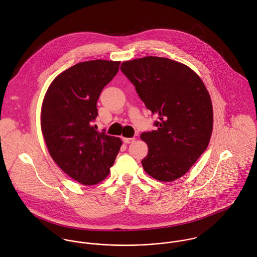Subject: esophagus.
<instances>
[{"instance_id":"34e87169","label":"esophagus","mask_w":257,"mask_h":257,"mask_svg":"<svg viewBox=\"0 0 257 257\" xmlns=\"http://www.w3.org/2000/svg\"><path fill=\"white\" fill-rule=\"evenodd\" d=\"M135 141H136L135 138H123L124 144H132V143H134Z\"/></svg>"}]
</instances>
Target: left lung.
Returning a JSON list of instances; mask_svg holds the SVG:
<instances>
[{
    "instance_id": "8db88e82",
    "label": "left lung",
    "mask_w": 257,
    "mask_h": 257,
    "mask_svg": "<svg viewBox=\"0 0 257 257\" xmlns=\"http://www.w3.org/2000/svg\"><path fill=\"white\" fill-rule=\"evenodd\" d=\"M120 69L152 114L156 131L141 139L148 147L145 171L161 182L185 175L209 146L214 122L210 94L199 75L181 62L146 56Z\"/></svg>"
}]
</instances>
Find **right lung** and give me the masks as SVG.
Returning a JSON list of instances; mask_svg holds the SVG:
<instances>
[{
    "label": "right lung",
    "instance_id": "1",
    "mask_svg": "<svg viewBox=\"0 0 257 257\" xmlns=\"http://www.w3.org/2000/svg\"><path fill=\"white\" fill-rule=\"evenodd\" d=\"M120 61L90 60L57 75L43 98L40 125L48 152L75 181L96 185L110 173L122 143L95 130L97 101Z\"/></svg>",
    "mask_w": 257,
    "mask_h": 257
}]
</instances>
